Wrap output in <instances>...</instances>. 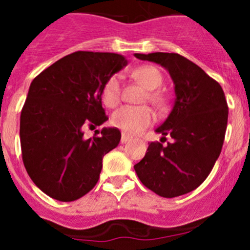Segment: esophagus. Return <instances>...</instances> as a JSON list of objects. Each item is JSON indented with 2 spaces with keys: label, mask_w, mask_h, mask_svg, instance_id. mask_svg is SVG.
<instances>
[{
  "label": "esophagus",
  "mask_w": 250,
  "mask_h": 250,
  "mask_svg": "<svg viewBox=\"0 0 250 250\" xmlns=\"http://www.w3.org/2000/svg\"><path fill=\"white\" fill-rule=\"evenodd\" d=\"M130 139H131V136H129L127 134H123V136H121V143H123V144L124 143H127Z\"/></svg>",
  "instance_id": "obj_1"
}]
</instances>
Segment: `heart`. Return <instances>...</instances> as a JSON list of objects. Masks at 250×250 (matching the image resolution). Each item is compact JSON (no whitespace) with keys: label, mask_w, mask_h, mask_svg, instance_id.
<instances>
[{"label":"heart","mask_w":250,"mask_h":250,"mask_svg":"<svg viewBox=\"0 0 250 250\" xmlns=\"http://www.w3.org/2000/svg\"><path fill=\"white\" fill-rule=\"evenodd\" d=\"M134 77L146 87V99L156 106L164 104V96L158 91L159 86L163 83V75L155 66L143 65L134 70ZM121 81L120 76L112 75L104 83L101 90V100L107 107H115L120 103ZM152 121V112L147 106H123L112 114L111 124L115 127L127 132L135 134L149 126Z\"/></svg>","instance_id":"b5f03b06"}]
</instances>
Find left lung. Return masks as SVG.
Wrapping results in <instances>:
<instances>
[{
	"label": "left lung",
	"mask_w": 250,
	"mask_h": 250,
	"mask_svg": "<svg viewBox=\"0 0 250 250\" xmlns=\"http://www.w3.org/2000/svg\"><path fill=\"white\" fill-rule=\"evenodd\" d=\"M169 71L175 85V103L167 120L156 129L174 139L163 146L150 143L134 165L140 182L164 198L194 190L210 174L219 158L228 123V104L222 86L187 57L169 52L135 54Z\"/></svg>",
	"instance_id": "left-lung-1"
}]
</instances>
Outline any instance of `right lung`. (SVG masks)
<instances>
[{"label": "right lung", "mask_w": 250, "mask_h": 250, "mask_svg": "<svg viewBox=\"0 0 250 250\" xmlns=\"http://www.w3.org/2000/svg\"><path fill=\"white\" fill-rule=\"evenodd\" d=\"M127 61L110 52L76 51L45 68L31 83L20 119L22 160L37 188L60 202H74L96 185L105 154L118 146L120 130L83 127L107 120L101 104L106 80Z\"/></svg>", "instance_id": "1"}]
</instances>
